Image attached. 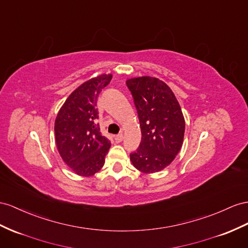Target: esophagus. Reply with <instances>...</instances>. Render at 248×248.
Here are the masks:
<instances>
[{"instance_id":"1","label":"esophagus","mask_w":248,"mask_h":248,"mask_svg":"<svg viewBox=\"0 0 248 248\" xmlns=\"http://www.w3.org/2000/svg\"><path fill=\"white\" fill-rule=\"evenodd\" d=\"M123 139H124V135H123V133H120V134H118V135H116V136H115V141H116L117 143L122 142V141H123Z\"/></svg>"}]
</instances>
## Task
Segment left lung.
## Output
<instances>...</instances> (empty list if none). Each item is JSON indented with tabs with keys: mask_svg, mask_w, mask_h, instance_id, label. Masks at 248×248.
<instances>
[{
	"mask_svg": "<svg viewBox=\"0 0 248 248\" xmlns=\"http://www.w3.org/2000/svg\"><path fill=\"white\" fill-rule=\"evenodd\" d=\"M125 84L134 98L141 129V142L130 159L144 174L160 172L182 147L186 122L181 108L170 88L156 78H134Z\"/></svg>",
	"mask_w": 248,
	"mask_h": 248,
	"instance_id": "left-lung-1",
	"label": "left lung"
}]
</instances>
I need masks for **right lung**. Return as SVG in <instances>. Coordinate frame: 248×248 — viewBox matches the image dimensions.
<instances>
[{"label":"right lung","mask_w":248,"mask_h":248,"mask_svg":"<svg viewBox=\"0 0 248 248\" xmlns=\"http://www.w3.org/2000/svg\"><path fill=\"white\" fill-rule=\"evenodd\" d=\"M112 74L85 81L69 95L54 123L55 142L62 159L75 174L90 177L105 164L111 143L100 133L96 100Z\"/></svg>","instance_id":"right-lung-1"}]
</instances>
